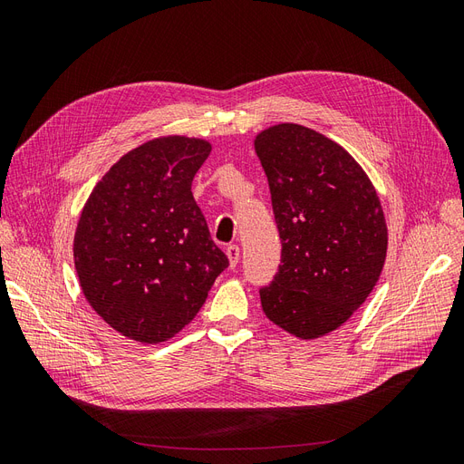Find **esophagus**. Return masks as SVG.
<instances>
[{"mask_svg": "<svg viewBox=\"0 0 464 464\" xmlns=\"http://www.w3.org/2000/svg\"><path fill=\"white\" fill-rule=\"evenodd\" d=\"M227 256H228V259H230V265L236 266L237 261H240V247H237L236 244H230V246L227 247Z\"/></svg>", "mask_w": 464, "mask_h": 464, "instance_id": "1", "label": "esophagus"}]
</instances>
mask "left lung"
Returning a JSON list of instances; mask_svg holds the SVG:
<instances>
[{"mask_svg": "<svg viewBox=\"0 0 464 464\" xmlns=\"http://www.w3.org/2000/svg\"><path fill=\"white\" fill-rule=\"evenodd\" d=\"M280 236V265L259 288L265 315L317 339L370 296L387 254L377 193L360 164L325 135L280 123L256 139Z\"/></svg>", "mask_w": 464, "mask_h": 464, "instance_id": "1", "label": "left lung"}]
</instances>
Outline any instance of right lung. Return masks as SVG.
Returning <instances> with one entry per match:
<instances>
[{
  "label": "right lung",
  "instance_id": "right-lung-1",
  "mask_svg": "<svg viewBox=\"0 0 464 464\" xmlns=\"http://www.w3.org/2000/svg\"><path fill=\"white\" fill-rule=\"evenodd\" d=\"M210 145L162 137L133 149L82 208L73 257L81 290L111 329L157 344L198 315L228 257L191 193Z\"/></svg>",
  "mask_w": 464,
  "mask_h": 464
}]
</instances>
